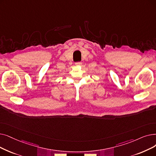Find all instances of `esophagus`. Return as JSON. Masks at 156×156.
I'll use <instances>...</instances> for the list:
<instances>
[{
    "label": "esophagus",
    "mask_w": 156,
    "mask_h": 156,
    "mask_svg": "<svg viewBox=\"0 0 156 156\" xmlns=\"http://www.w3.org/2000/svg\"><path fill=\"white\" fill-rule=\"evenodd\" d=\"M82 62H76L75 63V65L76 66H81V65H82Z\"/></svg>",
    "instance_id": "34e87169"
}]
</instances>
